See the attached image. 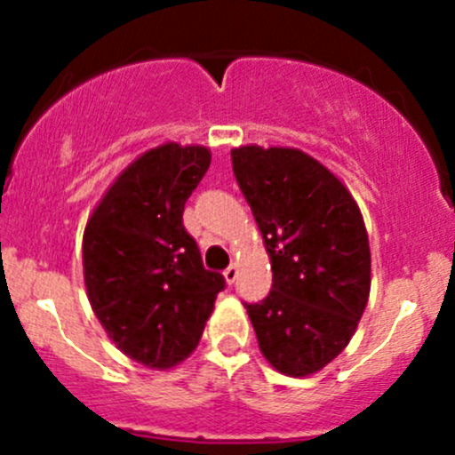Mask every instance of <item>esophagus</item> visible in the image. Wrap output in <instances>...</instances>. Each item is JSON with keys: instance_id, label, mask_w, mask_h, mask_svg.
<instances>
[{"instance_id": "34e87169", "label": "esophagus", "mask_w": 455, "mask_h": 455, "mask_svg": "<svg viewBox=\"0 0 455 455\" xmlns=\"http://www.w3.org/2000/svg\"><path fill=\"white\" fill-rule=\"evenodd\" d=\"M235 279H237V268H235V266H228V268L224 270V282H227L228 286H231V283L235 282Z\"/></svg>"}]
</instances>
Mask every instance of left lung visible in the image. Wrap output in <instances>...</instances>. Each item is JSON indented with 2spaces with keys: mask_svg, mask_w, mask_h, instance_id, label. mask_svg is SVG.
Segmentation results:
<instances>
[{
  "mask_svg": "<svg viewBox=\"0 0 455 455\" xmlns=\"http://www.w3.org/2000/svg\"><path fill=\"white\" fill-rule=\"evenodd\" d=\"M273 270L261 304H246L264 359L286 376H310L355 337L370 297L363 215L347 187L301 149H231Z\"/></svg>",
  "mask_w": 455,
  "mask_h": 455,
  "instance_id": "left-lung-1",
  "label": "left lung"
}]
</instances>
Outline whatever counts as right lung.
<instances>
[{"mask_svg":"<svg viewBox=\"0 0 455 455\" xmlns=\"http://www.w3.org/2000/svg\"><path fill=\"white\" fill-rule=\"evenodd\" d=\"M209 164L202 145L151 147L123 169L85 224L87 299L114 346L145 368L172 370L198 347L224 288L182 224Z\"/></svg>","mask_w":455,"mask_h":455,"instance_id":"right-lung-1","label":"right lung"}]
</instances>
